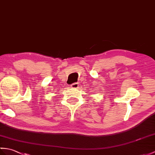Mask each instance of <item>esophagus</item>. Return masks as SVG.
Segmentation results:
<instances>
[{"label":"esophagus","mask_w":155,"mask_h":155,"mask_svg":"<svg viewBox=\"0 0 155 155\" xmlns=\"http://www.w3.org/2000/svg\"><path fill=\"white\" fill-rule=\"evenodd\" d=\"M70 86L71 88H78V82H74V83H73L72 84H71Z\"/></svg>","instance_id":"obj_1"}]
</instances>
